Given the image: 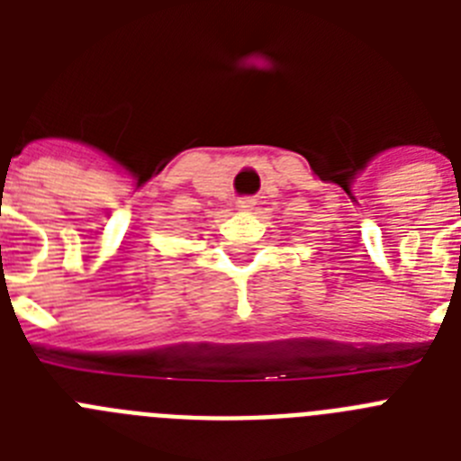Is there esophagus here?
Instances as JSON below:
<instances>
[{
	"label": "esophagus",
	"mask_w": 461,
	"mask_h": 461,
	"mask_svg": "<svg viewBox=\"0 0 461 461\" xmlns=\"http://www.w3.org/2000/svg\"><path fill=\"white\" fill-rule=\"evenodd\" d=\"M254 205H256V198H240V201L235 203V207H238L240 212L254 210Z\"/></svg>",
	"instance_id": "obj_1"
}]
</instances>
